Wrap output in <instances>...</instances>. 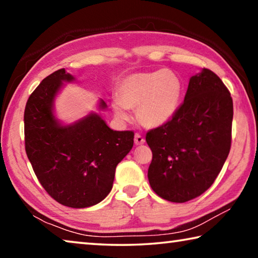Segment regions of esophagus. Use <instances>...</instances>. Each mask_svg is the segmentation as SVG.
Instances as JSON below:
<instances>
[{"label":"esophagus","mask_w":258,"mask_h":258,"mask_svg":"<svg viewBox=\"0 0 258 258\" xmlns=\"http://www.w3.org/2000/svg\"><path fill=\"white\" fill-rule=\"evenodd\" d=\"M145 138L142 137V135H140L139 133H137L135 134V137H134V143L137 146H140V145H143V143H145Z\"/></svg>","instance_id":"obj_1"}]
</instances>
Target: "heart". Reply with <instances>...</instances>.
Returning <instances> with one entry per match:
<instances>
[{"instance_id": "b5f03b06", "label": "heart", "mask_w": 258, "mask_h": 258, "mask_svg": "<svg viewBox=\"0 0 258 258\" xmlns=\"http://www.w3.org/2000/svg\"><path fill=\"white\" fill-rule=\"evenodd\" d=\"M182 95V81L175 73L166 69L137 73L121 81L111 108L120 120L130 118V108H138V119L143 125L159 127L175 116Z\"/></svg>"}]
</instances>
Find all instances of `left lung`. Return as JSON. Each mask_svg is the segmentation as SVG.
Listing matches in <instances>:
<instances>
[{
  "label": "left lung",
  "instance_id": "8db88e82",
  "mask_svg": "<svg viewBox=\"0 0 258 258\" xmlns=\"http://www.w3.org/2000/svg\"><path fill=\"white\" fill-rule=\"evenodd\" d=\"M232 118V98L221 78L206 68L192 76L175 116L147 133L152 190L172 203L203 195L228 158Z\"/></svg>",
  "mask_w": 258,
  "mask_h": 258
}]
</instances>
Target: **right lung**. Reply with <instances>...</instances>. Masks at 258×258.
<instances>
[{
	"label": "right lung",
	"instance_id": "add662e5",
	"mask_svg": "<svg viewBox=\"0 0 258 258\" xmlns=\"http://www.w3.org/2000/svg\"><path fill=\"white\" fill-rule=\"evenodd\" d=\"M74 80L59 69L30 94L24 113L25 149L38 181L55 202L85 208L110 192L116 166L132 149L134 133L112 131L97 112L61 125L53 113L54 99L63 82ZM99 108H107L103 100Z\"/></svg>",
	"mask_w": 258,
	"mask_h": 258
}]
</instances>
